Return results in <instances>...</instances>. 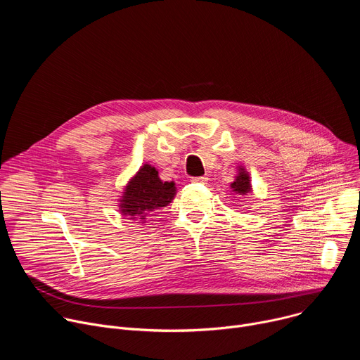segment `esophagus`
<instances>
[{"mask_svg":"<svg viewBox=\"0 0 360 360\" xmlns=\"http://www.w3.org/2000/svg\"><path fill=\"white\" fill-rule=\"evenodd\" d=\"M193 184H207L208 182V178L207 176H196V178H192L191 179Z\"/></svg>","mask_w":360,"mask_h":360,"instance_id":"obj_1","label":"esophagus"}]
</instances>
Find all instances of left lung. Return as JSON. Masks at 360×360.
<instances>
[{
    "instance_id": "obj_1",
    "label": "left lung",
    "mask_w": 360,
    "mask_h": 360,
    "mask_svg": "<svg viewBox=\"0 0 360 360\" xmlns=\"http://www.w3.org/2000/svg\"><path fill=\"white\" fill-rule=\"evenodd\" d=\"M231 189L236 195H242V196L250 193L252 185H250L249 174L243 167H238V175L235 176V181L231 184Z\"/></svg>"
}]
</instances>
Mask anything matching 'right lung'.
<instances>
[{"label":"right lung","mask_w":360,"mask_h":360,"mask_svg":"<svg viewBox=\"0 0 360 360\" xmlns=\"http://www.w3.org/2000/svg\"><path fill=\"white\" fill-rule=\"evenodd\" d=\"M176 195L175 182H164L158 171L149 164H143L135 176L127 184L120 199V211L128 219L145 222L146 217L165 208Z\"/></svg>","instance_id":"add662e5"}]
</instances>
